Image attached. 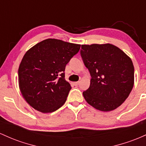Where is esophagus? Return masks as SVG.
Segmentation results:
<instances>
[{"label":"esophagus","instance_id":"1","mask_svg":"<svg viewBox=\"0 0 146 146\" xmlns=\"http://www.w3.org/2000/svg\"><path fill=\"white\" fill-rule=\"evenodd\" d=\"M78 84H79V81H77V82H74V86H78Z\"/></svg>","mask_w":146,"mask_h":146}]
</instances>
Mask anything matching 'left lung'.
<instances>
[{
    "mask_svg": "<svg viewBox=\"0 0 146 146\" xmlns=\"http://www.w3.org/2000/svg\"><path fill=\"white\" fill-rule=\"evenodd\" d=\"M81 56L92 77L89 88L83 92L86 101L104 112L119 107L134 86L131 58L110 43L82 45Z\"/></svg>",
    "mask_w": 146,
    "mask_h": 146,
    "instance_id": "left-lung-1",
    "label": "left lung"
}]
</instances>
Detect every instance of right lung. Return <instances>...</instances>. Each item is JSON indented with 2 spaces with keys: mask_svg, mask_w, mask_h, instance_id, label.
I'll use <instances>...</instances> for the list:
<instances>
[{
  "mask_svg": "<svg viewBox=\"0 0 146 146\" xmlns=\"http://www.w3.org/2000/svg\"><path fill=\"white\" fill-rule=\"evenodd\" d=\"M81 45L48 38L25 54L19 68L23 96L33 108L52 112L66 101L71 86L65 79V69Z\"/></svg>",
  "mask_w": 146,
  "mask_h": 146,
  "instance_id": "add662e5",
  "label": "right lung"
}]
</instances>
